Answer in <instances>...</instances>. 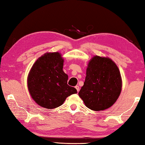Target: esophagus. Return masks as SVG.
<instances>
[{
	"instance_id": "34e87169",
	"label": "esophagus",
	"mask_w": 145,
	"mask_h": 145,
	"mask_svg": "<svg viewBox=\"0 0 145 145\" xmlns=\"http://www.w3.org/2000/svg\"><path fill=\"white\" fill-rule=\"evenodd\" d=\"M75 88L76 89V90H77L78 92L80 91V87H79V86H75Z\"/></svg>"
}]
</instances>
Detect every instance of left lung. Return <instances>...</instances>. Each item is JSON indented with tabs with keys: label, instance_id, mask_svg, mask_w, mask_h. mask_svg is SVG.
<instances>
[{
	"label": "left lung",
	"instance_id": "8db88e82",
	"mask_svg": "<svg viewBox=\"0 0 145 145\" xmlns=\"http://www.w3.org/2000/svg\"><path fill=\"white\" fill-rule=\"evenodd\" d=\"M79 96L88 108L100 111L112 106L121 94L122 81L116 64L107 57L95 56L89 60Z\"/></svg>",
	"mask_w": 145,
	"mask_h": 145
}]
</instances>
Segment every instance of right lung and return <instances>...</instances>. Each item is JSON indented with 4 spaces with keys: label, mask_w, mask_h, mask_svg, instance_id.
Returning a JSON list of instances; mask_svg holds the SVG:
<instances>
[{
    "label": "right lung",
    "mask_w": 145,
    "mask_h": 145,
    "mask_svg": "<svg viewBox=\"0 0 145 145\" xmlns=\"http://www.w3.org/2000/svg\"><path fill=\"white\" fill-rule=\"evenodd\" d=\"M61 53L47 52L33 65L27 78V86L32 99L48 109L58 107L77 90L67 84L68 76L63 69Z\"/></svg>",
    "instance_id": "1"
}]
</instances>
